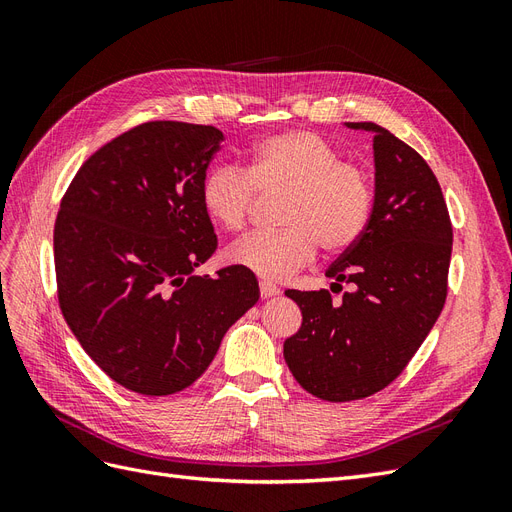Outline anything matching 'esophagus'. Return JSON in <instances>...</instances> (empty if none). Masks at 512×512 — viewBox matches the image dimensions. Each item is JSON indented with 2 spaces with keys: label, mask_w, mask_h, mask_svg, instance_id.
I'll return each instance as SVG.
<instances>
[{
  "label": "esophagus",
  "mask_w": 512,
  "mask_h": 512,
  "mask_svg": "<svg viewBox=\"0 0 512 512\" xmlns=\"http://www.w3.org/2000/svg\"><path fill=\"white\" fill-rule=\"evenodd\" d=\"M277 294H280V288H275L269 282H260V297L262 299H273V297H277Z\"/></svg>",
  "instance_id": "esophagus-1"
}]
</instances>
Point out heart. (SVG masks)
<instances>
[{
	"instance_id": "heart-1",
	"label": "heart",
	"mask_w": 512,
	"mask_h": 512,
	"mask_svg": "<svg viewBox=\"0 0 512 512\" xmlns=\"http://www.w3.org/2000/svg\"><path fill=\"white\" fill-rule=\"evenodd\" d=\"M256 192H286L284 230L250 235L228 250V262L282 282L314 260L348 252L363 237L374 211V188L361 166L344 162L327 138L309 130L269 134L247 151L243 168L215 166L200 183V205L226 232L250 220Z\"/></svg>"
}]
</instances>
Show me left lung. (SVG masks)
I'll return each instance as SVG.
<instances>
[{
	"instance_id": "8db88e82",
	"label": "left lung",
	"mask_w": 512,
	"mask_h": 512,
	"mask_svg": "<svg viewBox=\"0 0 512 512\" xmlns=\"http://www.w3.org/2000/svg\"><path fill=\"white\" fill-rule=\"evenodd\" d=\"M376 192L363 237L327 269L329 290H286L301 307V329L284 342L292 376L324 401L363 399L406 369L436 324L453 250V226L429 164L371 121Z\"/></svg>"
}]
</instances>
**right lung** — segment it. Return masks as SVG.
Masks as SVG:
<instances>
[{"label":"right lung","mask_w":512,"mask_h":512,"mask_svg":"<svg viewBox=\"0 0 512 512\" xmlns=\"http://www.w3.org/2000/svg\"><path fill=\"white\" fill-rule=\"evenodd\" d=\"M222 141L213 126L141 123L87 158L61 198V314L104 374L134 393L188 389L260 297L243 267L194 275L218 247L200 183Z\"/></svg>","instance_id":"1"}]
</instances>
